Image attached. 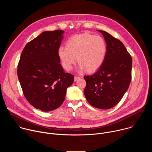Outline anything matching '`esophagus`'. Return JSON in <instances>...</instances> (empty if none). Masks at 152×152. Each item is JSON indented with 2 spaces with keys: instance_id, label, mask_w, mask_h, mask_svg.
<instances>
[{
  "instance_id": "1",
  "label": "esophagus",
  "mask_w": 152,
  "mask_h": 152,
  "mask_svg": "<svg viewBox=\"0 0 152 152\" xmlns=\"http://www.w3.org/2000/svg\"><path fill=\"white\" fill-rule=\"evenodd\" d=\"M81 78H82V77H79V76H75V77H74V80L76 82V81H77V80H79V79H81Z\"/></svg>"
}]
</instances>
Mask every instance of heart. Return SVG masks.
I'll return each mask as SVG.
<instances>
[{
  "mask_svg": "<svg viewBox=\"0 0 152 152\" xmlns=\"http://www.w3.org/2000/svg\"><path fill=\"white\" fill-rule=\"evenodd\" d=\"M107 53V45L100 36L83 33L71 37L66 42V47L60 46L58 55L64 69L70 70L77 61L78 69L86 70L91 73L98 70L103 64Z\"/></svg>",
  "mask_w": 152,
  "mask_h": 152,
  "instance_id": "heart-1",
  "label": "heart"
}]
</instances>
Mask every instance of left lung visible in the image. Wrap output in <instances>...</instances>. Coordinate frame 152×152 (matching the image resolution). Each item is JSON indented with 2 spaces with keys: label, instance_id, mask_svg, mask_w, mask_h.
I'll return each instance as SVG.
<instances>
[{
  "label": "left lung",
  "instance_id": "8db88e82",
  "mask_svg": "<svg viewBox=\"0 0 152 152\" xmlns=\"http://www.w3.org/2000/svg\"><path fill=\"white\" fill-rule=\"evenodd\" d=\"M107 53L101 67L92 75L85 76L84 94L93 106L102 110L113 107L121 100L131 81L132 59L123 43L105 31Z\"/></svg>",
  "mask_w": 152,
  "mask_h": 152
}]
</instances>
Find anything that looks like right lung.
Segmentation results:
<instances>
[{
  "mask_svg": "<svg viewBox=\"0 0 152 152\" xmlns=\"http://www.w3.org/2000/svg\"><path fill=\"white\" fill-rule=\"evenodd\" d=\"M64 33L42 32L25 46L18 64L17 76L25 97L42 111L59 107L74 81L73 75L64 72L58 55Z\"/></svg>",
  "mask_w": 152,
  "mask_h": 152,
  "instance_id": "obj_1",
  "label": "right lung"
}]
</instances>
